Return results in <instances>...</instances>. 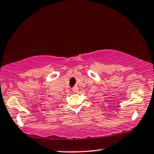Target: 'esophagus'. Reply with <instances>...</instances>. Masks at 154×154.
Listing matches in <instances>:
<instances>
[{
	"instance_id": "34e87169",
	"label": "esophagus",
	"mask_w": 154,
	"mask_h": 154,
	"mask_svg": "<svg viewBox=\"0 0 154 154\" xmlns=\"http://www.w3.org/2000/svg\"><path fill=\"white\" fill-rule=\"evenodd\" d=\"M72 91H74V92H77L78 91H79V87H78V86H75L72 87Z\"/></svg>"
}]
</instances>
